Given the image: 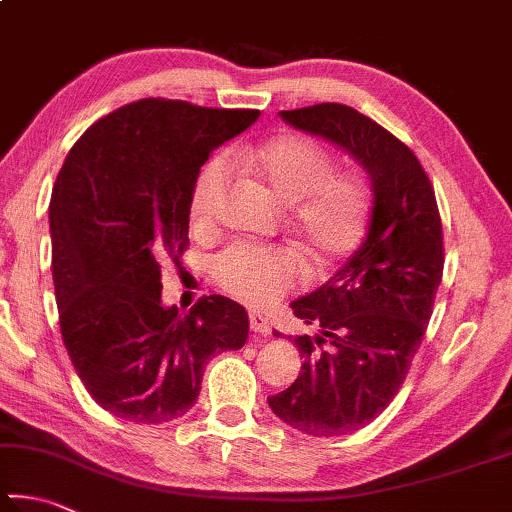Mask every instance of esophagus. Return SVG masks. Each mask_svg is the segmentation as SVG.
Returning <instances> with one entry per match:
<instances>
[{
    "label": "esophagus",
    "instance_id": "obj_1",
    "mask_svg": "<svg viewBox=\"0 0 512 512\" xmlns=\"http://www.w3.org/2000/svg\"><path fill=\"white\" fill-rule=\"evenodd\" d=\"M250 329H253L255 333H262V336H271V324H268V320L264 318L262 313L257 311H250Z\"/></svg>",
    "mask_w": 512,
    "mask_h": 512
}]
</instances>
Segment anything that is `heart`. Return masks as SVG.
<instances>
[{
    "mask_svg": "<svg viewBox=\"0 0 512 512\" xmlns=\"http://www.w3.org/2000/svg\"><path fill=\"white\" fill-rule=\"evenodd\" d=\"M232 161L253 172L293 208V232L315 275L333 273L365 241L374 190L360 172H336L329 150L302 134H282L257 147L232 152ZM228 165L217 156L201 167L190 194L194 228H208L226 188ZM210 273L224 291L255 309H266L304 280L302 257L291 248L230 244L210 259Z\"/></svg>",
    "mask_w": 512,
    "mask_h": 512,
    "instance_id": "b5f03b06",
    "label": "heart"
}]
</instances>
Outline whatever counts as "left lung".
Returning a JSON list of instances; mask_svg holds the SVG:
<instances>
[{
    "mask_svg": "<svg viewBox=\"0 0 512 512\" xmlns=\"http://www.w3.org/2000/svg\"><path fill=\"white\" fill-rule=\"evenodd\" d=\"M282 118L356 156L374 190L356 255L291 304L318 336L293 338L304 358L300 376L268 396L286 425L340 436L374 421L405 383L443 277L441 215L421 161L376 120L338 102L282 111Z\"/></svg>",
    "mask_w": 512,
    "mask_h": 512,
    "instance_id": "8db88e82",
    "label": "left lung"
}]
</instances>
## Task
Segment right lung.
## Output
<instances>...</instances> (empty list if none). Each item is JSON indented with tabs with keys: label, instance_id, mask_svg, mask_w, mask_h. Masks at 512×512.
Wrapping results in <instances>:
<instances>
[{
	"label": "right lung",
	"instance_id": "add662e5",
	"mask_svg": "<svg viewBox=\"0 0 512 512\" xmlns=\"http://www.w3.org/2000/svg\"><path fill=\"white\" fill-rule=\"evenodd\" d=\"M143 98L82 134L51 194V268L64 347L91 398L123 421L159 425L197 401L208 360L241 349L248 313L203 295L188 315L161 304V264L188 250L201 165L257 120Z\"/></svg>",
	"mask_w": 512,
	"mask_h": 512
}]
</instances>
